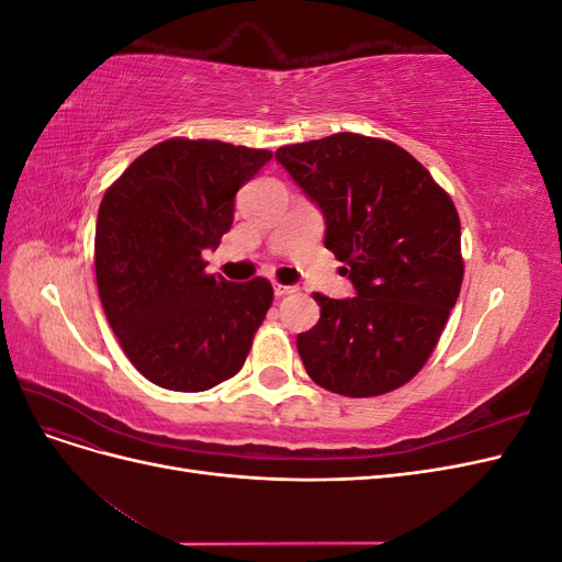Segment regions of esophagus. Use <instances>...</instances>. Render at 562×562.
<instances>
[{"instance_id":"obj_1","label":"esophagus","mask_w":562,"mask_h":562,"mask_svg":"<svg viewBox=\"0 0 562 562\" xmlns=\"http://www.w3.org/2000/svg\"><path fill=\"white\" fill-rule=\"evenodd\" d=\"M291 293H297V285H285V283H274V295L277 297H285Z\"/></svg>"}]
</instances>
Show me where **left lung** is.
<instances>
[{"mask_svg": "<svg viewBox=\"0 0 562 562\" xmlns=\"http://www.w3.org/2000/svg\"><path fill=\"white\" fill-rule=\"evenodd\" d=\"M277 159L326 217L356 295L314 293L321 318L297 335L310 378L339 396H382L429 361L464 279L450 194L411 151L361 133L285 145Z\"/></svg>", "mask_w": 562, "mask_h": 562, "instance_id": "1", "label": "left lung"}]
</instances>
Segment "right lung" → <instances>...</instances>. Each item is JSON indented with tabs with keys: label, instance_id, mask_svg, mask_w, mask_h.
<instances>
[{
	"label": "right lung",
	"instance_id": "right-lung-1",
	"mask_svg": "<svg viewBox=\"0 0 562 562\" xmlns=\"http://www.w3.org/2000/svg\"><path fill=\"white\" fill-rule=\"evenodd\" d=\"M269 159V149L171 138L143 151L100 201V302L128 361L157 386L206 391L244 368L274 288L206 274L201 252L220 246L236 192Z\"/></svg>",
	"mask_w": 562,
	"mask_h": 562
}]
</instances>
